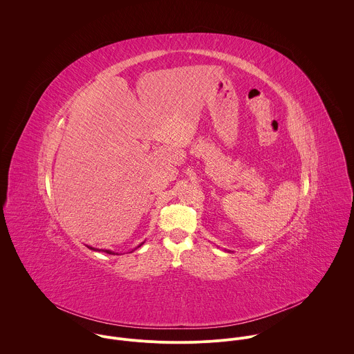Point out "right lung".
Masks as SVG:
<instances>
[{
	"instance_id": "1",
	"label": "right lung",
	"mask_w": 354,
	"mask_h": 354,
	"mask_svg": "<svg viewBox=\"0 0 354 354\" xmlns=\"http://www.w3.org/2000/svg\"><path fill=\"white\" fill-rule=\"evenodd\" d=\"M89 248H91V250H95L93 247H89ZM104 252H107V254H114V252H113V251H110V250H106Z\"/></svg>"
}]
</instances>
